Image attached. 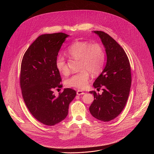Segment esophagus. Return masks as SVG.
<instances>
[{"label": "esophagus", "mask_w": 154, "mask_h": 154, "mask_svg": "<svg viewBox=\"0 0 154 154\" xmlns=\"http://www.w3.org/2000/svg\"><path fill=\"white\" fill-rule=\"evenodd\" d=\"M84 94H85V93L84 92H82V91L78 90L77 91V95H84Z\"/></svg>", "instance_id": "34e87169"}]
</instances>
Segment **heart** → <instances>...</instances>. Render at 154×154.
Returning a JSON list of instances; mask_svg holds the SVG:
<instances>
[{
    "label": "heart",
    "instance_id": "1",
    "mask_svg": "<svg viewBox=\"0 0 154 154\" xmlns=\"http://www.w3.org/2000/svg\"><path fill=\"white\" fill-rule=\"evenodd\" d=\"M66 53L71 58L80 60L81 70L66 80L67 87L79 89L85 88L89 80L90 73L96 75L102 72L105 61V54L100 44L77 41L67 47ZM56 66L58 71L63 74H67L69 72L66 59L63 55L58 57Z\"/></svg>",
    "mask_w": 154,
    "mask_h": 154
}]
</instances>
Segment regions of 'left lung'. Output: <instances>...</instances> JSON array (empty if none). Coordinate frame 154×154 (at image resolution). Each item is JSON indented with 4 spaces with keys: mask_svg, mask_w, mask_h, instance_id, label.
<instances>
[{
    "mask_svg": "<svg viewBox=\"0 0 154 154\" xmlns=\"http://www.w3.org/2000/svg\"><path fill=\"white\" fill-rule=\"evenodd\" d=\"M100 38L107 55L106 65L93 85L101 95L90 91L94 100L89 107L92 116L104 122L112 120L122 111L127 102L132 82L129 59L124 50L110 35L102 31L94 32Z\"/></svg>",
    "mask_w": 154,
    "mask_h": 154,
    "instance_id": "obj_1",
    "label": "left lung"
}]
</instances>
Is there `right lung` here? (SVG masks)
<instances>
[{"label":"right lung","instance_id":"add662e5","mask_svg":"<svg viewBox=\"0 0 154 154\" xmlns=\"http://www.w3.org/2000/svg\"><path fill=\"white\" fill-rule=\"evenodd\" d=\"M69 36L63 33L42 35L22 58L20 86L23 100L32 115L48 126L57 124L67 117L69 104L76 95L71 88L64 89L58 97L54 94V89L62 87L56 60Z\"/></svg>","mask_w":154,"mask_h":154}]
</instances>
